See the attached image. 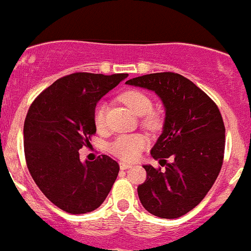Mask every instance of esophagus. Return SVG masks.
<instances>
[{"label": "esophagus", "mask_w": 251, "mask_h": 251, "mask_svg": "<svg viewBox=\"0 0 251 251\" xmlns=\"http://www.w3.org/2000/svg\"><path fill=\"white\" fill-rule=\"evenodd\" d=\"M120 167L121 170H128V168L131 167V165H129V163H126V162H120Z\"/></svg>", "instance_id": "34e87169"}]
</instances>
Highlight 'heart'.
I'll use <instances>...</instances> for the list:
<instances>
[{
    "mask_svg": "<svg viewBox=\"0 0 251 251\" xmlns=\"http://www.w3.org/2000/svg\"><path fill=\"white\" fill-rule=\"evenodd\" d=\"M120 100L128 106L135 115L144 116L143 126L149 129H157L160 126V117L152 112V100L144 91L138 89H128L120 95ZM94 123L98 130H102L106 126V105L99 102L94 108ZM148 141L139 134H125L120 135L110 143L108 151L116 157L123 161H134L139 157Z\"/></svg>",
    "mask_w": 251,
    "mask_h": 251,
    "instance_id": "1",
    "label": "heart"
}]
</instances>
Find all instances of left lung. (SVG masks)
<instances>
[{
	"mask_svg": "<svg viewBox=\"0 0 251 251\" xmlns=\"http://www.w3.org/2000/svg\"><path fill=\"white\" fill-rule=\"evenodd\" d=\"M126 83L155 91L166 108L163 131L151 149L165 171L144 166L139 199L157 217L178 218L199 205L218 177L226 144L222 116L209 95L178 73L146 74Z\"/></svg>",
	"mask_w": 251,
	"mask_h": 251,
	"instance_id": "1",
	"label": "left lung"
}]
</instances>
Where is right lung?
I'll use <instances>...</instances> for the list:
<instances>
[{"mask_svg":"<svg viewBox=\"0 0 251 251\" xmlns=\"http://www.w3.org/2000/svg\"><path fill=\"white\" fill-rule=\"evenodd\" d=\"M128 74L78 73L59 78L33 101L24 121L28 170L45 197L73 215L96 210L110 193L120 165L107 155L81 163L79 150L96 133L94 108Z\"/></svg>","mask_w":251,"mask_h":251,"instance_id":"1","label":"right lung"}]
</instances>
